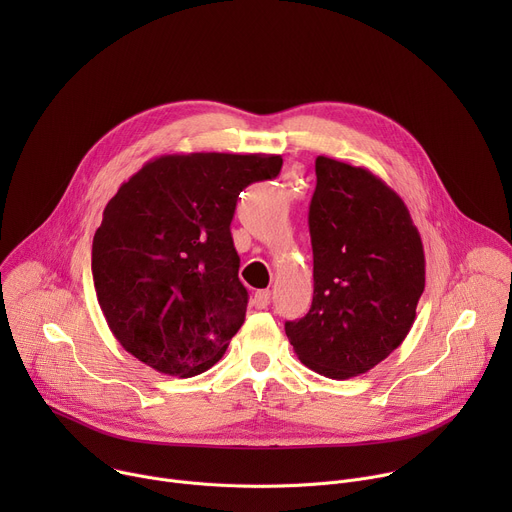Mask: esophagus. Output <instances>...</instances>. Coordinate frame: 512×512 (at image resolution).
I'll list each match as a JSON object with an SVG mask.
<instances>
[{
    "instance_id": "1",
    "label": "esophagus",
    "mask_w": 512,
    "mask_h": 512,
    "mask_svg": "<svg viewBox=\"0 0 512 512\" xmlns=\"http://www.w3.org/2000/svg\"><path fill=\"white\" fill-rule=\"evenodd\" d=\"M269 300H271L269 289H259V291H255V296H253V306L257 310H265L269 306Z\"/></svg>"
}]
</instances>
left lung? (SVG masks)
<instances>
[{
  "label": "left lung",
  "instance_id": "obj_1",
  "mask_svg": "<svg viewBox=\"0 0 512 512\" xmlns=\"http://www.w3.org/2000/svg\"><path fill=\"white\" fill-rule=\"evenodd\" d=\"M314 300L285 322L308 369L328 379L371 371L409 334L425 287V255L405 202L373 172L316 158L310 202Z\"/></svg>",
  "mask_w": 512,
  "mask_h": 512
}]
</instances>
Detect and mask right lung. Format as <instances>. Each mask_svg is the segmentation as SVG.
I'll return each mask as SVG.
<instances>
[{
    "label": "right lung",
    "instance_id": "right-lung-1",
    "mask_svg": "<svg viewBox=\"0 0 512 512\" xmlns=\"http://www.w3.org/2000/svg\"><path fill=\"white\" fill-rule=\"evenodd\" d=\"M281 156L174 154L121 184L93 239V281L119 344L158 373L194 377L221 360L247 312L231 237L239 194Z\"/></svg>",
    "mask_w": 512,
    "mask_h": 512
}]
</instances>
